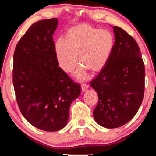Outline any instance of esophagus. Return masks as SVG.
Returning <instances> with one entry per match:
<instances>
[{"label": "esophagus", "mask_w": 156, "mask_h": 156, "mask_svg": "<svg viewBox=\"0 0 156 156\" xmlns=\"http://www.w3.org/2000/svg\"><path fill=\"white\" fill-rule=\"evenodd\" d=\"M81 87H82V91H87V89H88L89 88V86L86 84H82V85H81Z\"/></svg>", "instance_id": "1"}]
</instances>
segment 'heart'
<instances>
[{
    "label": "heart",
    "mask_w": 156,
    "mask_h": 156,
    "mask_svg": "<svg viewBox=\"0 0 156 156\" xmlns=\"http://www.w3.org/2000/svg\"><path fill=\"white\" fill-rule=\"evenodd\" d=\"M114 48V37L106 29H99L87 24L76 25L68 29L65 38L54 44V52L61 69L66 72L74 69L78 60L82 65L75 72L76 77H87V69L100 72L108 62Z\"/></svg>",
    "instance_id": "obj_1"
}]
</instances>
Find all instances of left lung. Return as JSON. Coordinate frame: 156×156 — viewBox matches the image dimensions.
<instances>
[{"mask_svg": "<svg viewBox=\"0 0 156 156\" xmlns=\"http://www.w3.org/2000/svg\"><path fill=\"white\" fill-rule=\"evenodd\" d=\"M113 29L114 50L91 82L99 97L94 118L107 129L120 127L133 118L141 105L145 87L144 64L137 42L121 27Z\"/></svg>", "mask_w": 156, "mask_h": 156, "instance_id": "obj_1", "label": "left lung"}]
</instances>
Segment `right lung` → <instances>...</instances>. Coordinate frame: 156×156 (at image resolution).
<instances>
[{"instance_id":"right-lung-1","label":"right lung","mask_w":156,"mask_h":156,"mask_svg":"<svg viewBox=\"0 0 156 156\" xmlns=\"http://www.w3.org/2000/svg\"><path fill=\"white\" fill-rule=\"evenodd\" d=\"M57 18L34 23L17 44L13 55L12 82L23 116L45 131H59L67 125L72 102L81 93L58 67L52 35Z\"/></svg>"}]
</instances>
